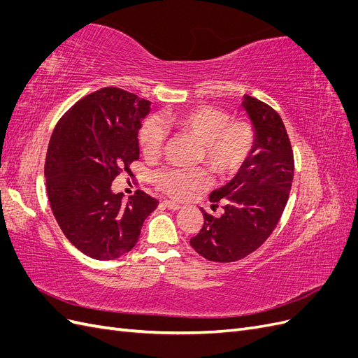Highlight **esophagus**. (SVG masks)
Segmentation results:
<instances>
[{
  "label": "esophagus",
  "mask_w": 358,
  "mask_h": 358,
  "mask_svg": "<svg viewBox=\"0 0 358 358\" xmlns=\"http://www.w3.org/2000/svg\"><path fill=\"white\" fill-rule=\"evenodd\" d=\"M162 204H164L166 208L170 209V210H179V209H180V206H179L178 203L170 201V200H164V201H162Z\"/></svg>",
  "instance_id": "obj_1"
}]
</instances>
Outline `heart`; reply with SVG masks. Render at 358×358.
<instances>
[{
  "label": "heart",
  "mask_w": 358,
  "mask_h": 358,
  "mask_svg": "<svg viewBox=\"0 0 358 358\" xmlns=\"http://www.w3.org/2000/svg\"><path fill=\"white\" fill-rule=\"evenodd\" d=\"M178 131L188 134L200 143V161L216 176L227 178L239 170L254 148V129L251 124L234 119L218 107L199 106L187 112L161 119ZM143 154L155 157L164 146L166 131L159 119L149 116L138 133ZM155 185L175 199H187L208 185V173L203 169L166 167L154 175Z\"/></svg>",
  "instance_id": "1"
}]
</instances>
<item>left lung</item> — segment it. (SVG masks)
Listing matches in <instances>:
<instances>
[{
    "instance_id": "obj_1",
    "label": "left lung",
    "mask_w": 358,
    "mask_h": 358,
    "mask_svg": "<svg viewBox=\"0 0 358 358\" xmlns=\"http://www.w3.org/2000/svg\"><path fill=\"white\" fill-rule=\"evenodd\" d=\"M254 127V148L227 185L210 192L213 208L224 201L220 218L203 209V227L189 241L194 251L215 263H233L262 246L287 206L294 155L282 119L268 104L245 95L242 101Z\"/></svg>"
}]
</instances>
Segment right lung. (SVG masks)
Listing matches in <instances>:
<instances>
[{
  "mask_svg": "<svg viewBox=\"0 0 358 358\" xmlns=\"http://www.w3.org/2000/svg\"><path fill=\"white\" fill-rule=\"evenodd\" d=\"M148 100L119 88L83 96L53 129L45 162L48 197L71 245L95 259H115L136 246L158 200L137 189L127 201L112 191L119 173L138 159V129Z\"/></svg>",
  "mask_w": 358,
  "mask_h": 358,
  "instance_id": "1",
  "label": "right lung"
}]
</instances>
